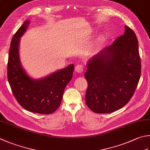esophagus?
<instances>
[{
    "instance_id": "esophagus-1",
    "label": "esophagus",
    "mask_w": 150,
    "mask_h": 150,
    "mask_svg": "<svg viewBox=\"0 0 150 150\" xmlns=\"http://www.w3.org/2000/svg\"><path fill=\"white\" fill-rule=\"evenodd\" d=\"M75 70L76 72H77L78 73H81L83 71V67L82 65H81V64H78V65H76L75 67Z\"/></svg>"
}]
</instances>
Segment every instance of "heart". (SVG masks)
<instances>
[{
  "label": "heart",
  "mask_w": 150,
  "mask_h": 150,
  "mask_svg": "<svg viewBox=\"0 0 150 150\" xmlns=\"http://www.w3.org/2000/svg\"><path fill=\"white\" fill-rule=\"evenodd\" d=\"M102 40V39L101 38H99V39H98V42H100Z\"/></svg>",
  "instance_id": "b5f03b06"
}]
</instances>
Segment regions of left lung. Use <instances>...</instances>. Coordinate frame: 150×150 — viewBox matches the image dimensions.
<instances>
[{
	"instance_id": "8db88e82",
	"label": "left lung",
	"mask_w": 150,
	"mask_h": 150,
	"mask_svg": "<svg viewBox=\"0 0 150 150\" xmlns=\"http://www.w3.org/2000/svg\"><path fill=\"white\" fill-rule=\"evenodd\" d=\"M125 27L123 35L87 63L86 103L93 112L106 114L121 108L137 89L141 74L138 42L134 31Z\"/></svg>"
}]
</instances>
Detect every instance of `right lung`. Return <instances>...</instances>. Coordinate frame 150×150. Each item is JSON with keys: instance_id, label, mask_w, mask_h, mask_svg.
Returning a JSON list of instances; mask_svg holds the SVG:
<instances>
[{"instance_id": "add662e5", "label": "right lung", "mask_w": 150, "mask_h": 150, "mask_svg": "<svg viewBox=\"0 0 150 150\" xmlns=\"http://www.w3.org/2000/svg\"><path fill=\"white\" fill-rule=\"evenodd\" d=\"M29 21H25L14 34L10 44L8 61V80L18 103L28 111L51 114L60 106L64 90L72 78L73 64L41 80H33L21 67L19 44Z\"/></svg>"}]
</instances>
